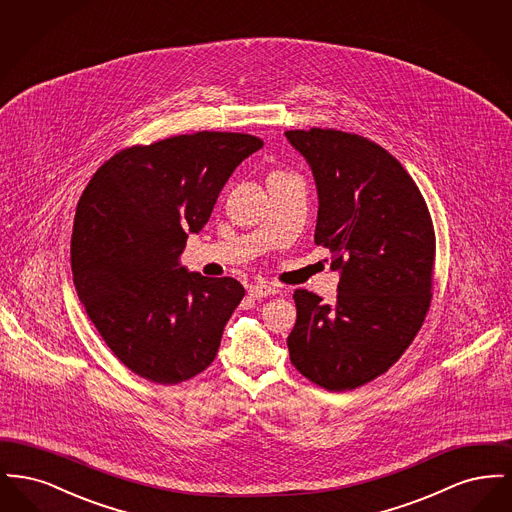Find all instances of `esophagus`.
<instances>
[{
  "label": "esophagus",
  "instance_id": "esophagus-1",
  "mask_svg": "<svg viewBox=\"0 0 512 512\" xmlns=\"http://www.w3.org/2000/svg\"><path fill=\"white\" fill-rule=\"evenodd\" d=\"M247 293L253 297V299H265L270 297L274 293V288L268 286V284H251Z\"/></svg>",
  "mask_w": 512,
  "mask_h": 512
}]
</instances>
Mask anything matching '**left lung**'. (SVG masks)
Listing matches in <instances>:
<instances>
[{
  "instance_id": "1",
  "label": "left lung",
  "mask_w": 512,
  "mask_h": 512,
  "mask_svg": "<svg viewBox=\"0 0 512 512\" xmlns=\"http://www.w3.org/2000/svg\"><path fill=\"white\" fill-rule=\"evenodd\" d=\"M313 171L315 244L332 253L338 297L295 290L293 366L330 391L359 388L411 345L432 297L436 238L409 172L384 147L340 130H288Z\"/></svg>"
}]
</instances>
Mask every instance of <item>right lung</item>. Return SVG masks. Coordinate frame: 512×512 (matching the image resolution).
<instances>
[{"label": "right lung", "instance_id": "add662e5", "mask_svg": "<svg viewBox=\"0 0 512 512\" xmlns=\"http://www.w3.org/2000/svg\"><path fill=\"white\" fill-rule=\"evenodd\" d=\"M263 142L197 132L130 147L99 169L78 201L71 263L78 299L109 349L138 376L178 384L213 363L244 297L234 278L182 267L188 234Z\"/></svg>", "mask_w": 512, "mask_h": 512}]
</instances>
